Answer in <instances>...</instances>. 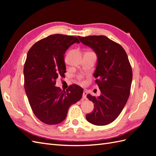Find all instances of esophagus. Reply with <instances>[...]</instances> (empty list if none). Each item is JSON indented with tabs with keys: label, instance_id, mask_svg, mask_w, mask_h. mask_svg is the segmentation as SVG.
Wrapping results in <instances>:
<instances>
[{
	"label": "esophagus",
	"instance_id": "esophagus-1",
	"mask_svg": "<svg viewBox=\"0 0 156 156\" xmlns=\"http://www.w3.org/2000/svg\"><path fill=\"white\" fill-rule=\"evenodd\" d=\"M87 94H88V92H87L86 90H84V91L83 92V95H82L83 98H84V99H87V97H86Z\"/></svg>",
	"mask_w": 156,
	"mask_h": 156
}]
</instances>
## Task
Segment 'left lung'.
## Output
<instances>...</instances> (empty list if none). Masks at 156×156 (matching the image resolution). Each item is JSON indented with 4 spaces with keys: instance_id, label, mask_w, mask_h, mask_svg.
I'll list each match as a JSON object with an SVG mask.
<instances>
[{
    "instance_id": "1",
    "label": "left lung",
    "mask_w": 156,
    "mask_h": 156,
    "mask_svg": "<svg viewBox=\"0 0 156 156\" xmlns=\"http://www.w3.org/2000/svg\"><path fill=\"white\" fill-rule=\"evenodd\" d=\"M83 44L92 48L98 62L94 76L99 87L100 96L87 95L94 104L86 119L96 126L109 124L118 118L129 96L132 80V66L122 46L103 35L78 37Z\"/></svg>"
}]
</instances>
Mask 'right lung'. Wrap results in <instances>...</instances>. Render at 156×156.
Wrapping results in <instances>:
<instances>
[{
  "label": "right lung",
  "instance_id": "obj_1",
  "mask_svg": "<svg viewBox=\"0 0 156 156\" xmlns=\"http://www.w3.org/2000/svg\"><path fill=\"white\" fill-rule=\"evenodd\" d=\"M76 37L52 34L36 42L28 50L24 66V89L34 115L49 125L59 124L66 118L72 104L82 98L83 89L71 85L66 91L55 86L56 80L66 72V50Z\"/></svg>",
  "mask_w": 156,
  "mask_h": 156
}]
</instances>
